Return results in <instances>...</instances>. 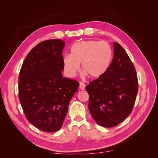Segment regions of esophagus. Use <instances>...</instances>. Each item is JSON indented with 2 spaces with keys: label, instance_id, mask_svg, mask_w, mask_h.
<instances>
[{
  "label": "esophagus",
  "instance_id": "34e87169",
  "mask_svg": "<svg viewBox=\"0 0 158 158\" xmlns=\"http://www.w3.org/2000/svg\"><path fill=\"white\" fill-rule=\"evenodd\" d=\"M85 88V84L83 82H80L79 83V89L81 90H84Z\"/></svg>",
  "mask_w": 158,
  "mask_h": 158
}]
</instances>
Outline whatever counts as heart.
<instances>
[{
  "mask_svg": "<svg viewBox=\"0 0 158 158\" xmlns=\"http://www.w3.org/2000/svg\"><path fill=\"white\" fill-rule=\"evenodd\" d=\"M113 58L111 46L106 41L88 40L77 42L70 49V55L63 58V66L69 77H73L81 64L83 72L94 79L107 72Z\"/></svg>",
  "mask_w": 158,
  "mask_h": 158,
  "instance_id": "b5f03b06",
  "label": "heart"
}]
</instances>
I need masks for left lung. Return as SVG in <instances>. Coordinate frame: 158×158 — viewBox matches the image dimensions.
<instances>
[{
  "instance_id": "left-lung-1",
  "label": "left lung",
  "mask_w": 158,
  "mask_h": 158,
  "mask_svg": "<svg viewBox=\"0 0 158 158\" xmlns=\"http://www.w3.org/2000/svg\"><path fill=\"white\" fill-rule=\"evenodd\" d=\"M113 58L107 72L89 82L88 109L95 122L105 127L116 126L131 113L138 93L133 64L118 43H113Z\"/></svg>"
}]
</instances>
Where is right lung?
<instances>
[{
	"instance_id": "add662e5",
	"label": "right lung",
	"mask_w": 158,
	"mask_h": 158,
	"mask_svg": "<svg viewBox=\"0 0 158 158\" xmlns=\"http://www.w3.org/2000/svg\"><path fill=\"white\" fill-rule=\"evenodd\" d=\"M65 42L50 39L26 56L19 75V99L28 122L48 132L62 126L72 97L79 83L63 77Z\"/></svg>"
}]
</instances>
